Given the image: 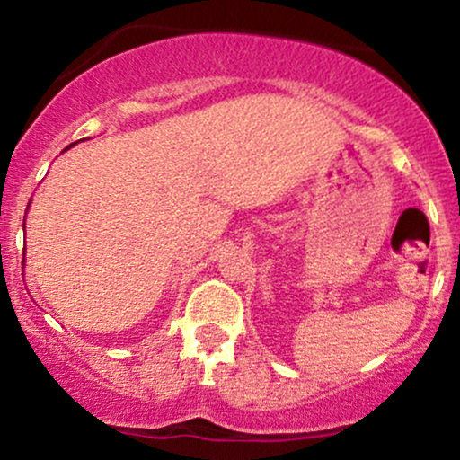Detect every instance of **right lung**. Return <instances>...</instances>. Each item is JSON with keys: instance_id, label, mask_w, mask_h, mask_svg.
Returning <instances> with one entry per match:
<instances>
[{"instance_id": "right-lung-1", "label": "right lung", "mask_w": 460, "mask_h": 460, "mask_svg": "<svg viewBox=\"0 0 460 460\" xmlns=\"http://www.w3.org/2000/svg\"><path fill=\"white\" fill-rule=\"evenodd\" d=\"M70 146H72V145H70ZM70 146H67V149H70Z\"/></svg>"}]
</instances>
